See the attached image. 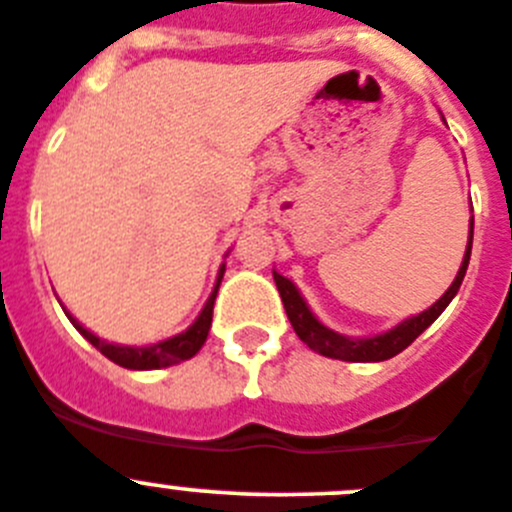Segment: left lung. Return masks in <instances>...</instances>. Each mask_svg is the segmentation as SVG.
Instances as JSON below:
<instances>
[{
	"mask_svg": "<svg viewBox=\"0 0 512 512\" xmlns=\"http://www.w3.org/2000/svg\"><path fill=\"white\" fill-rule=\"evenodd\" d=\"M472 232H474V219H472V227H469V245H467V252H464L462 267H459L457 278H454V283L449 285V290H446L444 296H441L434 306L426 308V311L418 313V316L405 319L403 324H398L395 329L385 331V334L367 336V339H352V336H342V334H336V331L326 329V326L313 316L311 308L306 306V301H303V296L298 293L296 285L273 270L275 285H278L280 298H283V306H285V313H288L290 326L296 329L298 339H301L303 344H308L313 352L324 354V357L344 359V362H382V359L395 357V354L403 352L408 344H413L416 336H421L428 326L434 324V321L441 316V311L451 303V298L457 296L459 285H462L464 280V273H467L469 255H472Z\"/></svg>",
	"mask_w": 512,
	"mask_h": 512,
	"instance_id": "left-lung-1",
	"label": "left lung"
}]
</instances>
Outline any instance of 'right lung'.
<instances>
[{"label": "right lung", "mask_w": 512, "mask_h": 512, "mask_svg": "<svg viewBox=\"0 0 512 512\" xmlns=\"http://www.w3.org/2000/svg\"><path fill=\"white\" fill-rule=\"evenodd\" d=\"M222 278H224V265L219 267V278H216L214 290H211V296L209 301H206L204 311L199 313V319L193 321L183 334L170 336V339H165V342L150 344V347H122V344H109L104 342V339H99L96 334H91L89 329H84V326L73 319L71 313H68V319H71V324L76 326V329L81 331V334H84L86 339H89V342L104 354V357L112 359L114 365L127 367V370H158V367L178 365V362L191 359L193 354L204 347L206 336H209V329H211V316H214L216 290H219ZM63 311H66V308H63Z\"/></svg>", "instance_id": "right-lung-1"}]
</instances>
